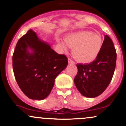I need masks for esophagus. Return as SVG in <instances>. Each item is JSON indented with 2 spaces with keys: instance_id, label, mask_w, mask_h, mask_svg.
<instances>
[{
  "instance_id": "1",
  "label": "esophagus",
  "mask_w": 126,
  "mask_h": 126,
  "mask_svg": "<svg viewBox=\"0 0 126 126\" xmlns=\"http://www.w3.org/2000/svg\"><path fill=\"white\" fill-rule=\"evenodd\" d=\"M68 63H71V64H75V63H74V61L72 60L71 59H70V58H69V59H68Z\"/></svg>"
}]
</instances>
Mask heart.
Listing matches in <instances>:
<instances>
[{
  "mask_svg": "<svg viewBox=\"0 0 126 126\" xmlns=\"http://www.w3.org/2000/svg\"><path fill=\"white\" fill-rule=\"evenodd\" d=\"M61 44L66 51L73 48L74 57L78 62L88 64L97 58L103 45L101 37L90 31H80L67 35Z\"/></svg>",
  "mask_w": 126,
  "mask_h": 126,
  "instance_id": "1",
  "label": "heart"
}]
</instances>
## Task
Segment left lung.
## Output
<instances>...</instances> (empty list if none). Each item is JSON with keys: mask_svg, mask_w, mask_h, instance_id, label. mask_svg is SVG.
I'll list each match as a JSON object with an SVG mask.
<instances>
[{"mask_svg": "<svg viewBox=\"0 0 126 126\" xmlns=\"http://www.w3.org/2000/svg\"><path fill=\"white\" fill-rule=\"evenodd\" d=\"M116 52L112 40L104 35L102 48L93 62L77 64L74 83L81 94L87 98L101 95L110 83L116 66Z\"/></svg>", "mask_w": 126, "mask_h": 126, "instance_id": "8db88e82", "label": "left lung"}]
</instances>
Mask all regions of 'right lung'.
I'll list each match as a JSON object with an SVG mask.
<instances>
[{
  "label": "right lung",
  "instance_id": "add662e5",
  "mask_svg": "<svg viewBox=\"0 0 126 126\" xmlns=\"http://www.w3.org/2000/svg\"><path fill=\"white\" fill-rule=\"evenodd\" d=\"M67 63L66 55L55 52L32 30L18 40L13 55L17 83L32 100H42L49 95L55 78Z\"/></svg>",
  "mask_w": 126,
  "mask_h": 126
}]
</instances>
